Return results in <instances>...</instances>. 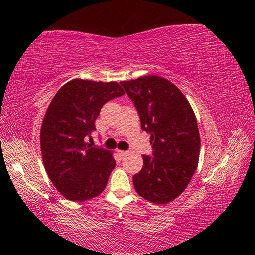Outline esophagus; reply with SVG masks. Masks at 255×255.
Listing matches in <instances>:
<instances>
[{
	"instance_id": "esophagus-1",
	"label": "esophagus",
	"mask_w": 255,
	"mask_h": 255,
	"mask_svg": "<svg viewBox=\"0 0 255 255\" xmlns=\"http://www.w3.org/2000/svg\"><path fill=\"white\" fill-rule=\"evenodd\" d=\"M117 153H118V155L124 156L125 154H126V151H123V150H117Z\"/></svg>"
}]
</instances>
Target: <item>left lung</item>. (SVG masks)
Returning <instances> with one entry per match:
<instances>
[{"label": "left lung", "instance_id": "8db88e82", "mask_svg": "<svg viewBox=\"0 0 255 255\" xmlns=\"http://www.w3.org/2000/svg\"><path fill=\"white\" fill-rule=\"evenodd\" d=\"M121 84L136 106L153 148V158L142 155V170L132 177L134 188L151 203L173 202L197 169L200 138L193 108L177 86L158 75Z\"/></svg>", "mask_w": 255, "mask_h": 255}]
</instances>
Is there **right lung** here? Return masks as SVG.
Here are the masks:
<instances>
[{
  "label": "right lung",
  "mask_w": 255,
  "mask_h": 255,
  "mask_svg": "<svg viewBox=\"0 0 255 255\" xmlns=\"http://www.w3.org/2000/svg\"><path fill=\"white\" fill-rule=\"evenodd\" d=\"M125 94L117 82L74 79L59 89L40 130L42 161L62 196L84 202L104 191L116 165L113 153L92 148L86 138L95 129L102 106Z\"/></svg>",
  "instance_id": "right-lung-1"
}]
</instances>
